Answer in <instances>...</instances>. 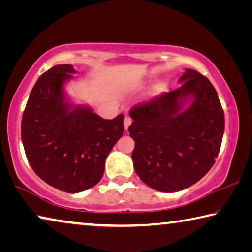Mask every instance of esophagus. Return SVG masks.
I'll return each instance as SVG.
<instances>
[{
  "label": "esophagus",
  "mask_w": 252,
  "mask_h": 252,
  "mask_svg": "<svg viewBox=\"0 0 252 252\" xmlns=\"http://www.w3.org/2000/svg\"><path fill=\"white\" fill-rule=\"evenodd\" d=\"M123 123H125V129L127 130V127H129L130 125L132 123V119H131L130 117L126 116V117H125V121H123Z\"/></svg>",
  "instance_id": "1"
}]
</instances>
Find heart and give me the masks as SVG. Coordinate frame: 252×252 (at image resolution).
<instances>
[{"mask_svg": "<svg viewBox=\"0 0 252 252\" xmlns=\"http://www.w3.org/2000/svg\"><path fill=\"white\" fill-rule=\"evenodd\" d=\"M162 87H163V85H162V83H159V84H157V85H156V91H157V92H159V91H161V89H162Z\"/></svg>", "mask_w": 252, "mask_h": 252, "instance_id": "1", "label": "heart"}]
</instances>
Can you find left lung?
Listing matches in <instances>:
<instances>
[{"label":"left lung","mask_w":252,"mask_h":252,"mask_svg":"<svg viewBox=\"0 0 252 252\" xmlns=\"http://www.w3.org/2000/svg\"><path fill=\"white\" fill-rule=\"evenodd\" d=\"M178 89L130 110L136 174L150 188L176 192L208 173L219 155L224 114L216 89L198 71L187 69ZM191 104L182 110V100Z\"/></svg>","instance_id":"8db88e82"}]
</instances>
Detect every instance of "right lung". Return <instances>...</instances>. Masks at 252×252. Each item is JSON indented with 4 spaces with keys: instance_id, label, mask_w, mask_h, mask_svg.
I'll return each instance as SVG.
<instances>
[{
    "instance_id": "obj_1",
    "label": "right lung",
    "mask_w": 252,
    "mask_h": 252,
    "mask_svg": "<svg viewBox=\"0 0 252 252\" xmlns=\"http://www.w3.org/2000/svg\"><path fill=\"white\" fill-rule=\"evenodd\" d=\"M75 73L70 64L44 72L25 106L21 136L32 169L57 189L76 193L94 187L106 157L123 134V114L105 120L88 106L65 101L64 82Z\"/></svg>"
}]
</instances>
